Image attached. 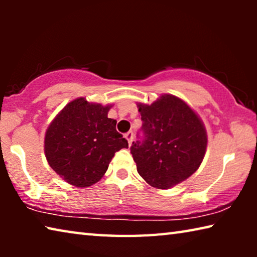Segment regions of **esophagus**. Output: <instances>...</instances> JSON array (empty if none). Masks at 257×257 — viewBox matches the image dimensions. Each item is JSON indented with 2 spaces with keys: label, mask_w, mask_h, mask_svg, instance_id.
I'll use <instances>...</instances> for the list:
<instances>
[{
  "label": "esophagus",
  "mask_w": 257,
  "mask_h": 257,
  "mask_svg": "<svg viewBox=\"0 0 257 257\" xmlns=\"http://www.w3.org/2000/svg\"><path fill=\"white\" fill-rule=\"evenodd\" d=\"M124 137H125V139H127L128 143H129V145H130V144H132L133 138H134V133L133 132H128L127 134L124 135Z\"/></svg>",
  "instance_id": "esophagus-1"
}]
</instances>
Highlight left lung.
<instances>
[{
    "label": "left lung",
    "mask_w": 257,
    "mask_h": 257,
    "mask_svg": "<svg viewBox=\"0 0 257 257\" xmlns=\"http://www.w3.org/2000/svg\"><path fill=\"white\" fill-rule=\"evenodd\" d=\"M143 139L133 142L130 153L147 184L168 189L197 170L207 145L201 119L182 99L162 95L151 105L138 104Z\"/></svg>",
    "instance_id": "8db88e82"
}]
</instances>
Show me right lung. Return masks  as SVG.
<instances>
[{"label":"right lung","instance_id":"obj_1","mask_svg":"<svg viewBox=\"0 0 257 257\" xmlns=\"http://www.w3.org/2000/svg\"><path fill=\"white\" fill-rule=\"evenodd\" d=\"M110 105L80 97L68 103L45 134V156L50 167L69 184L89 187L106 172L115 152L128 149L127 139L107 118Z\"/></svg>","mask_w":257,"mask_h":257}]
</instances>
